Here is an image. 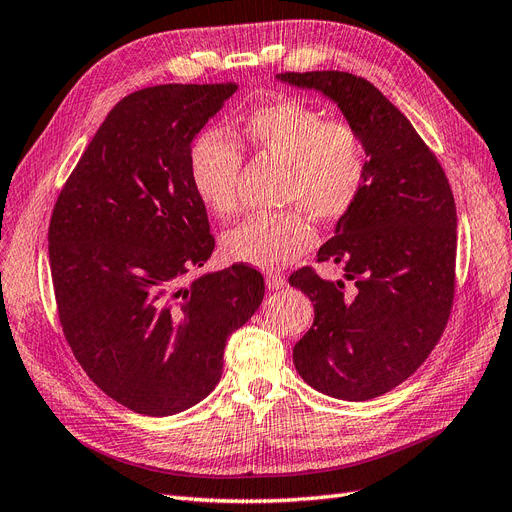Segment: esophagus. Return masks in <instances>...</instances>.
<instances>
[{
	"label": "esophagus",
	"instance_id": "esophagus-1",
	"mask_svg": "<svg viewBox=\"0 0 512 512\" xmlns=\"http://www.w3.org/2000/svg\"><path fill=\"white\" fill-rule=\"evenodd\" d=\"M266 282H268V289H272V291H278V289H285V287H287L285 276H280V274H276V272L268 274Z\"/></svg>",
	"mask_w": 512,
	"mask_h": 512
}]
</instances>
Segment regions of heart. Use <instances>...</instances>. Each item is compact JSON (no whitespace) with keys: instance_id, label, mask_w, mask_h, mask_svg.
Wrapping results in <instances>:
<instances>
[{"instance_id":"heart-1","label":"heart","mask_w":512,"mask_h":512,"mask_svg":"<svg viewBox=\"0 0 512 512\" xmlns=\"http://www.w3.org/2000/svg\"><path fill=\"white\" fill-rule=\"evenodd\" d=\"M238 135L259 154L287 164L280 200L297 204L316 221H337L354 206L367 175V156L358 132L299 99L255 107L238 124ZM242 154L219 130L198 137L189 154L194 192L208 211H236ZM314 242L310 223L295 208L249 215L223 236V253L246 266L272 270Z\"/></svg>"}]
</instances>
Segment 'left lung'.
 <instances>
[{"instance_id":"1","label":"left lung","mask_w":512,"mask_h":512,"mask_svg":"<svg viewBox=\"0 0 512 512\" xmlns=\"http://www.w3.org/2000/svg\"><path fill=\"white\" fill-rule=\"evenodd\" d=\"M276 78L325 94L365 147L361 196L316 253L342 263L352 289L310 268L289 282L314 304L293 348L297 373L333 399L369 401L405 382L443 335L456 289V202L439 160L371 82L346 71Z\"/></svg>"}]
</instances>
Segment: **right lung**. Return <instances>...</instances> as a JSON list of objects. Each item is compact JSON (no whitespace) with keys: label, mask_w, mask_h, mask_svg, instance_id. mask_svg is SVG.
<instances>
[{"label":"right lung","mask_w":512,"mask_h":512,"mask_svg":"<svg viewBox=\"0 0 512 512\" xmlns=\"http://www.w3.org/2000/svg\"><path fill=\"white\" fill-rule=\"evenodd\" d=\"M236 90L162 84L128 94L54 204L48 255L63 333L90 380L143 415H175L215 390L227 337L266 291L242 263L187 285L215 249L189 154Z\"/></svg>","instance_id":"obj_1"}]
</instances>
